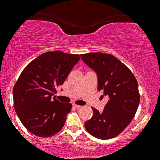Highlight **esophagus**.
Wrapping results in <instances>:
<instances>
[{
    "instance_id": "obj_1",
    "label": "esophagus",
    "mask_w": 160,
    "mask_h": 160,
    "mask_svg": "<svg viewBox=\"0 0 160 160\" xmlns=\"http://www.w3.org/2000/svg\"><path fill=\"white\" fill-rule=\"evenodd\" d=\"M73 107L75 108H81V106H80V105H78V104H73Z\"/></svg>"
}]
</instances>
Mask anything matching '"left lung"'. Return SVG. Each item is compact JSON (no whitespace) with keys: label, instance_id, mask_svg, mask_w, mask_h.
I'll return each mask as SVG.
<instances>
[{"label":"left lung","instance_id":"8db88e82","mask_svg":"<svg viewBox=\"0 0 160 160\" xmlns=\"http://www.w3.org/2000/svg\"><path fill=\"white\" fill-rule=\"evenodd\" d=\"M80 56L98 75V90L109 97L102 113L92 108L93 116L85 122V128L96 138H113L127 127L136 113L140 102L137 80L113 55L91 52Z\"/></svg>","mask_w":160,"mask_h":160}]
</instances>
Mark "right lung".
<instances>
[{
	"label": "right lung",
	"instance_id": "obj_1",
	"mask_svg": "<svg viewBox=\"0 0 160 160\" xmlns=\"http://www.w3.org/2000/svg\"><path fill=\"white\" fill-rule=\"evenodd\" d=\"M80 58L78 54L47 52L24 68L13 87V103L20 121L30 132L49 138L63 128L72 104L52 96Z\"/></svg>",
	"mask_w": 160,
	"mask_h": 160
}]
</instances>
